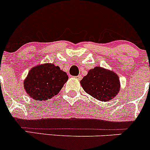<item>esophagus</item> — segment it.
<instances>
[{
	"label": "esophagus",
	"instance_id": "1",
	"mask_svg": "<svg viewBox=\"0 0 150 150\" xmlns=\"http://www.w3.org/2000/svg\"><path fill=\"white\" fill-rule=\"evenodd\" d=\"M75 78H76L78 80H81V78H82V76H81V75H78V76L75 77Z\"/></svg>",
	"mask_w": 150,
	"mask_h": 150
}]
</instances>
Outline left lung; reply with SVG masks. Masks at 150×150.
<instances>
[{
    "mask_svg": "<svg viewBox=\"0 0 150 150\" xmlns=\"http://www.w3.org/2000/svg\"><path fill=\"white\" fill-rule=\"evenodd\" d=\"M80 83L86 93L101 102L114 99L120 88L117 74L99 66L90 69Z\"/></svg>",
    "mask_w": 150,
    "mask_h": 150,
    "instance_id": "left-lung-1",
    "label": "left lung"
}]
</instances>
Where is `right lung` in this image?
Instances as JSON below:
<instances>
[{"label":"right lung","mask_w":150,"mask_h":150,"mask_svg":"<svg viewBox=\"0 0 150 150\" xmlns=\"http://www.w3.org/2000/svg\"><path fill=\"white\" fill-rule=\"evenodd\" d=\"M68 75L51 63L38 64L29 71L24 88L30 97L45 101L56 96L67 81Z\"/></svg>","instance_id":"right-lung-1"}]
</instances>
